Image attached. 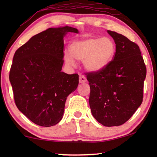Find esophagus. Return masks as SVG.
I'll return each instance as SVG.
<instances>
[{
	"label": "esophagus",
	"mask_w": 157,
	"mask_h": 157,
	"mask_svg": "<svg viewBox=\"0 0 157 157\" xmlns=\"http://www.w3.org/2000/svg\"><path fill=\"white\" fill-rule=\"evenodd\" d=\"M85 82H86V78H85V76L84 75L80 74V75H79V83H85Z\"/></svg>",
	"instance_id": "34e87169"
}]
</instances>
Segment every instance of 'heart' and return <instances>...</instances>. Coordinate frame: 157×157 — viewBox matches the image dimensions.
<instances>
[{
	"label": "heart",
	"mask_w": 157,
	"mask_h": 157,
	"mask_svg": "<svg viewBox=\"0 0 157 157\" xmlns=\"http://www.w3.org/2000/svg\"><path fill=\"white\" fill-rule=\"evenodd\" d=\"M71 52L64 51V59L69 65H74L75 59L83 61L84 68L95 72L106 67L115 55L113 41L107 37L85 38L73 41Z\"/></svg>",
	"instance_id": "heart-1"
}]
</instances>
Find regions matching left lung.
<instances>
[{
  "instance_id": "left-lung-1",
  "label": "left lung",
  "mask_w": 157,
  "mask_h": 157,
  "mask_svg": "<svg viewBox=\"0 0 157 157\" xmlns=\"http://www.w3.org/2000/svg\"><path fill=\"white\" fill-rule=\"evenodd\" d=\"M107 33L116 44L113 60L86 75L93 116L102 125L113 127L124 124L141 105L147 71L136 44L116 32Z\"/></svg>"
}]
</instances>
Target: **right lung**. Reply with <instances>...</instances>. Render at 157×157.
<instances>
[{
    "label": "right lung",
    "mask_w": 157,
    "mask_h": 157,
    "mask_svg": "<svg viewBox=\"0 0 157 157\" xmlns=\"http://www.w3.org/2000/svg\"><path fill=\"white\" fill-rule=\"evenodd\" d=\"M78 33L69 26L48 28L15 52L10 71L15 104L34 123L55 125L62 120L68 95L79 83L78 74L62 71L63 36Z\"/></svg>",
    "instance_id": "obj_1"
}]
</instances>
